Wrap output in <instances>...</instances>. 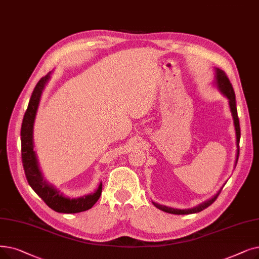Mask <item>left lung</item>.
<instances>
[{
  "instance_id": "obj_1",
  "label": "left lung",
  "mask_w": 259,
  "mask_h": 259,
  "mask_svg": "<svg viewBox=\"0 0 259 259\" xmlns=\"http://www.w3.org/2000/svg\"><path fill=\"white\" fill-rule=\"evenodd\" d=\"M216 83L219 88L220 91L223 93L224 96H227L229 99L230 103V108H231V112L232 115L234 118V125H235V130H236V139H237V157H236V164H237L238 161V156H239V141H240V126H239V118H238V114H237V108H236V99H235V92L233 85L229 79V77L227 76L226 72H223L222 70L216 69ZM220 192L213 196V198H211L210 200L204 202L194 208H189V209H177V208H172V207H168L165 205H161L157 204L155 202H152L155 207H157L159 209L169 212V213H175V215H188V213H195V212H199L201 210L205 209L206 207H208L210 204H212L213 202L216 201V199L218 198Z\"/></svg>"
}]
</instances>
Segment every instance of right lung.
I'll return each instance as SVG.
<instances>
[{"instance_id":"right-lung-1","label":"right lung","mask_w":259,"mask_h":259,"mask_svg":"<svg viewBox=\"0 0 259 259\" xmlns=\"http://www.w3.org/2000/svg\"><path fill=\"white\" fill-rule=\"evenodd\" d=\"M51 74V73H50ZM50 74L42 77L35 87L29 99L27 110L24 114L23 121L21 127V153L22 163H23L24 172L27 182L30 187L35 190L36 194L46 202V204L58 212L75 213L84 211L91 208L102 195L103 184L100 183L98 189L94 194L88 195L81 198L71 199L61 195L57 189L49 185L43 180L42 174L39 169L36 153L33 151L32 144V127L35 121L37 109L39 106L40 97L44 85L50 79Z\"/></svg>"}]
</instances>
